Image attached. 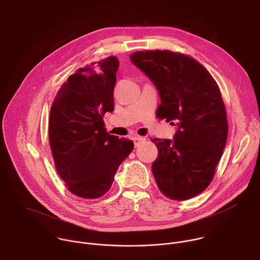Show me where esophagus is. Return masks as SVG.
Wrapping results in <instances>:
<instances>
[{
    "mask_svg": "<svg viewBox=\"0 0 260 260\" xmlns=\"http://www.w3.org/2000/svg\"><path fill=\"white\" fill-rule=\"evenodd\" d=\"M134 144H135V147H138L142 142H144L145 141V138H143V137H140V136H136V137H134Z\"/></svg>",
    "mask_w": 260,
    "mask_h": 260,
    "instance_id": "34e87169",
    "label": "esophagus"
}]
</instances>
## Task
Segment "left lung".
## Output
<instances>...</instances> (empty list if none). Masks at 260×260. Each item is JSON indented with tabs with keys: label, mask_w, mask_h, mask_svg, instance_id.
I'll return each instance as SVG.
<instances>
[{
	"label": "left lung",
	"mask_w": 260,
	"mask_h": 260,
	"mask_svg": "<svg viewBox=\"0 0 260 260\" xmlns=\"http://www.w3.org/2000/svg\"><path fill=\"white\" fill-rule=\"evenodd\" d=\"M131 60L158 89V117L178 125L173 141L152 139L157 186L171 200H189L209 186L225 147L229 123L219 86L187 54L145 50L131 54Z\"/></svg>",
	"instance_id": "obj_1"
}]
</instances>
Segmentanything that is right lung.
<instances>
[{"label":"right lung","instance_id":"obj_1","mask_svg":"<svg viewBox=\"0 0 260 260\" xmlns=\"http://www.w3.org/2000/svg\"><path fill=\"white\" fill-rule=\"evenodd\" d=\"M119 60L108 56L78 69L50 108L49 144L55 169L73 194L93 200L112 186L134 142L108 134L103 116L114 109Z\"/></svg>","mask_w":260,"mask_h":260}]
</instances>
